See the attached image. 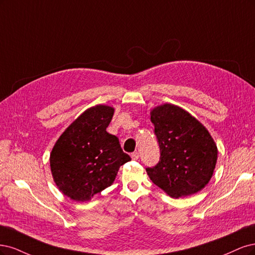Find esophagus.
<instances>
[{"mask_svg":"<svg viewBox=\"0 0 255 255\" xmlns=\"http://www.w3.org/2000/svg\"><path fill=\"white\" fill-rule=\"evenodd\" d=\"M138 158H139V153L137 151H134V152L131 153V159H132V160H137Z\"/></svg>","mask_w":255,"mask_h":255,"instance_id":"1","label":"esophagus"}]
</instances>
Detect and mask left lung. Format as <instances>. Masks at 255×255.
Returning <instances> with one entry per match:
<instances>
[{
	"mask_svg": "<svg viewBox=\"0 0 255 255\" xmlns=\"http://www.w3.org/2000/svg\"><path fill=\"white\" fill-rule=\"evenodd\" d=\"M150 116L160 148L159 162L146 167L151 181L172 198L201 191L217 161V147L209 131L175 105L157 107Z\"/></svg>",
	"mask_w": 255,
	"mask_h": 255,
	"instance_id": "obj_1",
	"label": "left lung"
}]
</instances>
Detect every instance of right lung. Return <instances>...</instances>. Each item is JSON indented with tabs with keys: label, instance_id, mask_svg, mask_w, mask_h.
<instances>
[{
	"label": "right lung",
	"instance_id": "right-lung-1",
	"mask_svg": "<svg viewBox=\"0 0 255 255\" xmlns=\"http://www.w3.org/2000/svg\"><path fill=\"white\" fill-rule=\"evenodd\" d=\"M114 109L95 106L74 121L56 142L50 163L59 190L75 201H87L110 186L131 158L118 136L107 132Z\"/></svg>",
	"mask_w": 255,
	"mask_h": 255
}]
</instances>
